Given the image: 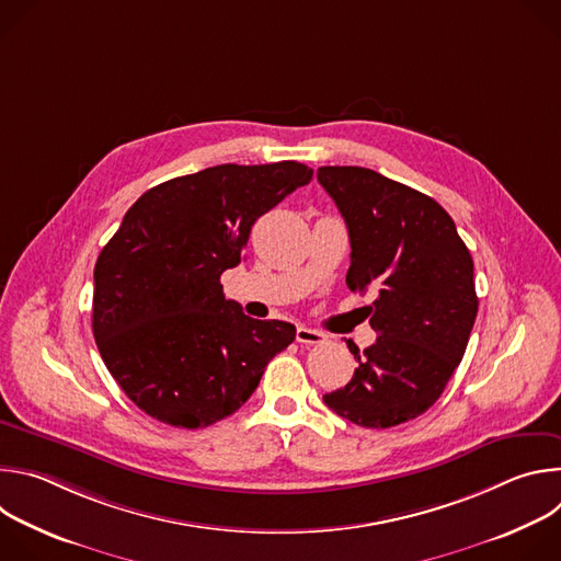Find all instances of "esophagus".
I'll list each match as a JSON object with an SVG mask.
<instances>
[{
    "instance_id": "obj_1",
    "label": "esophagus",
    "mask_w": 561,
    "mask_h": 561,
    "mask_svg": "<svg viewBox=\"0 0 561 561\" xmlns=\"http://www.w3.org/2000/svg\"><path fill=\"white\" fill-rule=\"evenodd\" d=\"M295 340H297L299 344H322V342H324V333L306 329V327H297Z\"/></svg>"
}]
</instances>
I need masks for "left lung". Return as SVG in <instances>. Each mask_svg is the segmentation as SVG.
<instances>
[{
    "mask_svg": "<svg viewBox=\"0 0 561 561\" xmlns=\"http://www.w3.org/2000/svg\"><path fill=\"white\" fill-rule=\"evenodd\" d=\"M319 184L351 237L346 284L373 288L379 335L353 379L324 404L364 428H390L426 413L459 366L477 317L472 257L450 215L428 195L362 167H322Z\"/></svg>",
    "mask_w": 561,
    "mask_h": 561,
    "instance_id": "8db88e82",
    "label": "left lung"
}]
</instances>
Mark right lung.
<instances>
[{"label":"right lung","mask_w":561,"mask_h":561,"mask_svg":"<svg viewBox=\"0 0 561 561\" xmlns=\"http://www.w3.org/2000/svg\"><path fill=\"white\" fill-rule=\"evenodd\" d=\"M310 180L299 162L221 164L159 184L128 208L95 264L93 335L146 415L206 428L244 407L266 364L293 344V324L244 314L219 277L242 262L253 224Z\"/></svg>","instance_id":"obj_1"}]
</instances>
